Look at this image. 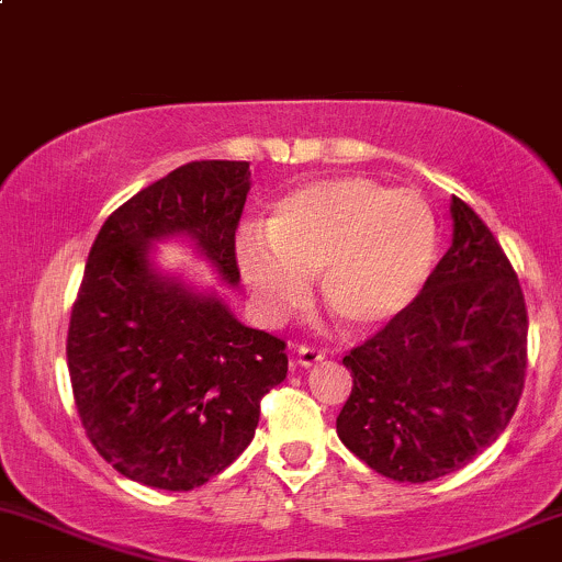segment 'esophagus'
Wrapping results in <instances>:
<instances>
[{
  "instance_id": "esophagus-1",
  "label": "esophagus",
  "mask_w": 562,
  "mask_h": 562,
  "mask_svg": "<svg viewBox=\"0 0 562 562\" xmlns=\"http://www.w3.org/2000/svg\"><path fill=\"white\" fill-rule=\"evenodd\" d=\"M324 356H327V353H324L322 348L307 346V342H303V346L297 348V361H300V364H303V367H313V364H318V361H322Z\"/></svg>"
}]
</instances>
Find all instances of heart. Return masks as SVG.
Listing matches in <instances>:
<instances>
[{"mask_svg":"<svg viewBox=\"0 0 562 562\" xmlns=\"http://www.w3.org/2000/svg\"><path fill=\"white\" fill-rule=\"evenodd\" d=\"M437 249V220L418 192L337 177L281 198L265 235L246 231L235 257L265 316L283 318L303 307L307 279L322 272L331 316L348 329H372L418 297Z\"/></svg>","mask_w":562,"mask_h":562,"instance_id":"heart-1","label":"heart"}]
</instances>
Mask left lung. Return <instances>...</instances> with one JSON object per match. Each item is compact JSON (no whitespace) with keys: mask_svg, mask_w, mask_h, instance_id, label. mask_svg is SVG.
<instances>
[{"mask_svg":"<svg viewBox=\"0 0 562 562\" xmlns=\"http://www.w3.org/2000/svg\"><path fill=\"white\" fill-rule=\"evenodd\" d=\"M452 244L418 297L342 364L353 389L337 437L378 474L428 482L509 426L525 389L528 307L496 235L452 198Z\"/></svg>","mask_w":562,"mask_h":562,"instance_id":"obj_1","label":"left lung"}]
</instances>
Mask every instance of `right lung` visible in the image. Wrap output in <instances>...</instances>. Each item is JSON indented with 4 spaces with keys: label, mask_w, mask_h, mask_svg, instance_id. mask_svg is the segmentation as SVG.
Masks as SVG:
<instances>
[{
    "label": "right lung",
    "mask_w": 562,
    "mask_h": 562,
    "mask_svg": "<svg viewBox=\"0 0 562 562\" xmlns=\"http://www.w3.org/2000/svg\"><path fill=\"white\" fill-rule=\"evenodd\" d=\"M246 192V160H192L114 209L90 246L66 335L71 394L90 445L142 485L192 491L225 472L286 378L281 337L149 270L147 246L187 233L238 283Z\"/></svg>",
    "instance_id": "obj_1"
}]
</instances>
